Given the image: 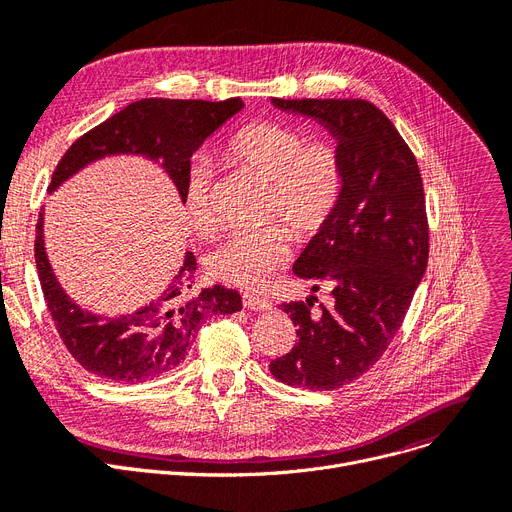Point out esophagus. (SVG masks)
I'll return each mask as SVG.
<instances>
[{
  "instance_id": "esophagus-1",
  "label": "esophagus",
  "mask_w": 512,
  "mask_h": 512,
  "mask_svg": "<svg viewBox=\"0 0 512 512\" xmlns=\"http://www.w3.org/2000/svg\"><path fill=\"white\" fill-rule=\"evenodd\" d=\"M242 305L253 311H270L272 309V301L267 297H261L257 292H245L242 294Z\"/></svg>"
}]
</instances>
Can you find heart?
Returning a JSON list of instances; mask_svg holds the SVG:
<instances>
[{
  "label": "heart",
  "instance_id": "1",
  "mask_svg": "<svg viewBox=\"0 0 512 512\" xmlns=\"http://www.w3.org/2000/svg\"><path fill=\"white\" fill-rule=\"evenodd\" d=\"M222 155L228 164L267 180L263 220H282L299 240L326 228L344 191V159L330 141H309L299 128L257 120L236 128ZM211 168L199 159L186 174L184 209L199 234L213 228L209 203ZM290 257V234L282 224L230 234L207 267L213 278L259 288Z\"/></svg>",
  "mask_w": 512,
  "mask_h": 512
}]
</instances>
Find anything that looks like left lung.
<instances>
[{
	"mask_svg": "<svg viewBox=\"0 0 512 512\" xmlns=\"http://www.w3.org/2000/svg\"><path fill=\"white\" fill-rule=\"evenodd\" d=\"M272 101L334 132L344 191L292 267L313 290L330 286L332 301L317 309V297L280 305L297 326V344L270 371L288 386L334 390L380 361L411 307L429 255L423 180L411 147L371 101Z\"/></svg>",
	"mask_w": 512,
	"mask_h": 512,
	"instance_id": "1",
	"label": "left lung"
}]
</instances>
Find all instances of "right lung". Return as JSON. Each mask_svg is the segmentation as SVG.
<instances>
[{
  "label": "right lung",
  "instance_id": "1",
  "mask_svg": "<svg viewBox=\"0 0 512 512\" xmlns=\"http://www.w3.org/2000/svg\"><path fill=\"white\" fill-rule=\"evenodd\" d=\"M240 110V97L134 101L66 149L53 170L49 191L99 157L137 153L161 164L184 201L191 155ZM35 261L47 309L68 353L80 367L107 382L139 384L170 373L186 359L207 317L242 309L240 294L220 284L195 294L197 259L186 253L178 276L147 307L120 317L83 311L66 297L51 272L43 247V213L37 222Z\"/></svg>",
  "mask_w": 512,
  "mask_h": 512
}]
</instances>
